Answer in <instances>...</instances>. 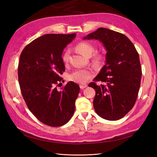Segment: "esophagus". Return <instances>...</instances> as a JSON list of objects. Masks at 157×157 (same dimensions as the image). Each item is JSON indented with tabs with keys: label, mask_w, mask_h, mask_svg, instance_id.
I'll list each match as a JSON object with an SVG mask.
<instances>
[{
	"label": "esophagus",
	"mask_w": 157,
	"mask_h": 157,
	"mask_svg": "<svg viewBox=\"0 0 157 157\" xmlns=\"http://www.w3.org/2000/svg\"><path fill=\"white\" fill-rule=\"evenodd\" d=\"M79 87H80L81 89H84L87 87V84H80L79 85Z\"/></svg>",
	"instance_id": "34e87169"
}]
</instances>
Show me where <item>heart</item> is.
Instances as JSON below:
<instances>
[{
	"label": "heart",
	"mask_w": 157,
	"mask_h": 157,
	"mask_svg": "<svg viewBox=\"0 0 157 157\" xmlns=\"http://www.w3.org/2000/svg\"><path fill=\"white\" fill-rule=\"evenodd\" d=\"M75 49L82 55L90 56L94 51V46L88 42H81L75 46ZM69 51L65 50L62 55L63 61L67 63L69 61ZM103 57L101 55H95L93 56V63L96 66L100 65L102 63ZM94 76V72L90 69H79L72 71L68 75V79L69 81L74 82L78 84H84L89 79Z\"/></svg>",
	"instance_id": "1"
}]
</instances>
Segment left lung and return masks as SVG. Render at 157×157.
Segmentation results:
<instances>
[{"label": "left lung", "instance_id": "left-lung-1", "mask_svg": "<svg viewBox=\"0 0 157 157\" xmlns=\"http://www.w3.org/2000/svg\"><path fill=\"white\" fill-rule=\"evenodd\" d=\"M101 41L107 51L106 63L88 86L95 90L93 105L102 118L116 121L123 117L134 106L142 78L138 52L124 34L100 28L84 38Z\"/></svg>", "mask_w": 157, "mask_h": 157}]
</instances>
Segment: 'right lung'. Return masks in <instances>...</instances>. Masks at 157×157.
<instances>
[{
  "mask_svg": "<svg viewBox=\"0 0 157 157\" xmlns=\"http://www.w3.org/2000/svg\"><path fill=\"white\" fill-rule=\"evenodd\" d=\"M75 36L43 35L26 46L20 55L18 79L23 99L40 121L51 127L65 125L75 111L79 86L69 82L61 91L56 86L65 70L63 51Z\"/></svg>",
  "mask_w": 157,
  "mask_h": 157,
  "instance_id": "add662e5",
  "label": "right lung"
}]
</instances>
